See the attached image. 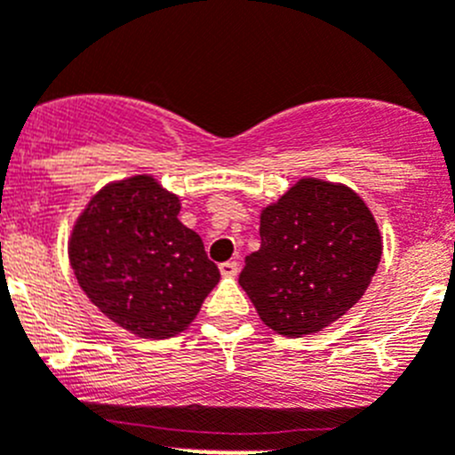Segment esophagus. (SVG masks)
Returning a JSON list of instances; mask_svg holds the SVG:
<instances>
[{
  "mask_svg": "<svg viewBox=\"0 0 455 455\" xmlns=\"http://www.w3.org/2000/svg\"><path fill=\"white\" fill-rule=\"evenodd\" d=\"M237 271H240V264H237L235 259H228V262L220 264V273H222V275L233 277V275H237Z\"/></svg>",
  "mask_w": 455,
  "mask_h": 455,
  "instance_id": "esophagus-1",
  "label": "esophagus"
}]
</instances>
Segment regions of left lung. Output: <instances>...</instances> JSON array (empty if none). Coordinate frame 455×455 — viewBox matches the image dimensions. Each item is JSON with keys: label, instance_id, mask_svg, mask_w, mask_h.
<instances>
[{"label": "left lung", "instance_id": "left-lung-1", "mask_svg": "<svg viewBox=\"0 0 455 455\" xmlns=\"http://www.w3.org/2000/svg\"><path fill=\"white\" fill-rule=\"evenodd\" d=\"M259 249L240 286L268 329L299 338L345 315L380 264L371 211L345 184L299 180L259 215Z\"/></svg>", "mask_w": 455, "mask_h": 455}]
</instances>
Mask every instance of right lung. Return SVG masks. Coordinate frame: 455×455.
<instances>
[{
    "label": "right lung",
    "mask_w": 455,
    "mask_h": 455,
    "mask_svg": "<svg viewBox=\"0 0 455 455\" xmlns=\"http://www.w3.org/2000/svg\"><path fill=\"white\" fill-rule=\"evenodd\" d=\"M178 213V196L151 175H135L92 196L70 235V267L84 293L140 338L187 329L220 282L202 237Z\"/></svg>",
    "instance_id": "add662e5"
}]
</instances>
